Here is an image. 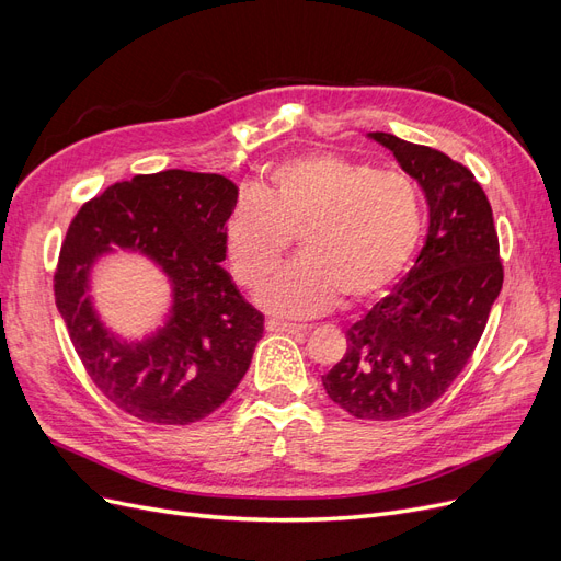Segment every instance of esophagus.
I'll return each instance as SVG.
<instances>
[{
    "label": "esophagus",
    "instance_id": "obj_1",
    "mask_svg": "<svg viewBox=\"0 0 561 561\" xmlns=\"http://www.w3.org/2000/svg\"><path fill=\"white\" fill-rule=\"evenodd\" d=\"M266 330L268 332H278V334H307V328L295 325V322H283L276 318L266 320Z\"/></svg>",
    "mask_w": 561,
    "mask_h": 561
}]
</instances>
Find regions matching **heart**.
<instances>
[{"label": "heart", "instance_id": "heart-1", "mask_svg": "<svg viewBox=\"0 0 561 561\" xmlns=\"http://www.w3.org/2000/svg\"><path fill=\"white\" fill-rule=\"evenodd\" d=\"M423 229L419 184L330 151L276 163L225 222L233 276L257 287L293 245L301 257L257 293L264 309L309 318L379 295L414 254Z\"/></svg>", "mask_w": 561, "mask_h": 561}]
</instances>
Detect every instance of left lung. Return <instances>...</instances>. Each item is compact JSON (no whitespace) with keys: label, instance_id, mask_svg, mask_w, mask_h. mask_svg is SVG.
Wrapping results in <instances>:
<instances>
[{"label":"left lung","instance_id":"8db88e82","mask_svg":"<svg viewBox=\"0 0 561 561\" xmlns=\"http://www.w3.org/2000/svg\"><path fill=\"white\" fill-rule=\"evenodd\" d=\"M369 138L426 194L428 233L410 274L348 328L344 358L322 386L355 419L398 421L461 375L503 287V264L489 198L466 165L390 133Z\"/></svg>","mask_w":561,"mask_h":561}]
</instances>
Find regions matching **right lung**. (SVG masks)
<instances>
[{"mask_svg":"<svg viewBox=\"0 0 561 561\" xmlns=\"http://www.w3.org/2000/svg\"><path fill=\"white\" fill-rule=\"evenodd\" d=\"M236 201L231 180L173 168L107 186L67 229L56 307L91 381L135 419L190 426L213 414L250 367L264 316L219 264ZM114 247L151 259L174 285L172 313L140 343L110 333L88 297L92 264Z\"/></svg>","mask_w":561,"mask_h":561,"instance_id":"1","label":"right lung"}]
</instances>
